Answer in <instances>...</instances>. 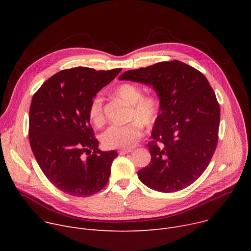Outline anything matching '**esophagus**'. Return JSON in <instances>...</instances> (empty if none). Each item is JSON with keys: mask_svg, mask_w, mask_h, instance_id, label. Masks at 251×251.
<instances>
[{"mask_svg": "<svg viewBox=\"0 0 251 251\" xmlns=\"http://www.w3.org/2000/svg\"><path fill=\"white\" fill-rule=\"evenodd\" d=\"M130 152H132L131 149H129V150H120V151H118V154L123 156V155H126V154H129Z\"/></svg>", "mask_w": 251, "mask_h": 251, "instance_id": "34e87169", "label": "esophagus"}]
</instances>
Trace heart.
<instances>
[{
	"label": "heart",
	"mask_w": 251,
	"mask_h": 251,
	"mask_svg": "<svg viewBox=\"0 0 251 251\" xmlns=\"http://www.w3.org/2000/svg\"><path fill=\"white\" fill-rule=\"evenodd\" d=\"M113 95L130 105L128 121L125 126H111L101 135V144L106 149L129 150L133 148L143 133V125L153 127L161 114V100L154 94H143L142 89L133 83H122L113 90ZM88 117L95 127L105 122L103 101L94 97L89 105Z\"/></svg>",
	"instance_id": "b5f03b06"
}]
</instances>
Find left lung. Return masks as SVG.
<instances>
[{
	"label": "left lung",
	"mask_w": 251,
	"mask_h": 251,
	"mask_svg": "<svg viewBox=\"0 0 251 251\" xmlns=\"http://www.w3.org/2000/svg\"><path fill=\"white\" fill-rule=\"evenodd\" d=\"M119 79L151 85L162 104L148 143L151 162L138 172L140 181L162 193L192 185L208 166L219 141L220 104L206 77L172 60L125 71Z\"/></svg>",
	"instance_id": "8db88e82"
}]
</instances>
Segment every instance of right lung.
<instances>
[{
	"mask_svg": "<svg viewBox=\"0 0 251 251\" xmlns=\"http://www.w3.org/2000/svg\"><path fill=\"white\" fill-rule=\"evenodd\" d=\"M122 68L63 69L49 78L31 99L28 138L48 180L75 197H88L108 183L115 151L102 152L88 117L91 100Z\"/></svg>",
	"mask_w": 251,
	"mask_h": 251,
	"instance_id": "obj_1",
	"label": "right lung"
}]
</instances>
